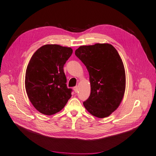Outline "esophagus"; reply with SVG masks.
<instances>
[{
    "label": "esophagus",
    "mask_w": 156,
    "mask_h": 156,
    "mask_svg": "<svg viewBox=\"0 0 156 156\" xmlns=\"http://www.w3.org/2000/svg\"><path fill=\"white\" fill-rule=\"evenodd\" d=\"M74 92H75L76 93H77V92H78V87H77V86H76V87H74Z\"/></svg>",
    "instance_id": "obj_1"
}]
</instances>
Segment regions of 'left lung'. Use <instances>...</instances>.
Masks as SVG:
<instances>
[{
	"label": "left lung",
	"mask_w": 156,
	"mask_h": 156,
	"mask_svg": "<svg viewBox=\"0 0 156 156\" xmlns=\"http://www.w3.org/2000/svg\"><path fill=\"white\" fill-rule=\"evenodd\" d=\"M76 56L89 73L91 92L83 102L92 115L105 118L115 110L124 97L126 74L119 53L110 44L82 46Z\"/></svg>",
	"instance_id": "8db88e82"
}]
</instances>
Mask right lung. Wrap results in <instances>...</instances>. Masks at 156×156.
<instances>
[{"label":"right lung","instance_id":"1","mask_svg":"<svg viewBox=\"0 0 156 156\" xmlns=\"http://www.w3.org/2000/svg\"><path fill=\"white\" fill-rule=\"evenodd\" d=\"M73 50L46 44L31 57L25 74V89L31 103L40 113L51 115L61 110L71 97L66 85L64 66Z\"/></svg>","mask_w":156,"mask_h":156}]
</instances>
